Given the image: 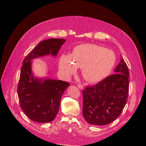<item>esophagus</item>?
<instances>
[{"label": "esophagus", "instance_id": "esophagus-1", "mask_svg": "<svg viewBox=\"0 0 146 146\" xmlns=\"http://www.w3.org/2000/svg\"><path fill=\"white\" fill-rule=\"evenodd\" d=\"M77 86H78V88L79 89H80V90H82V89L84 88V86L82 84H78L77 85Z\"/></svg>", "mask_w": 146, "mask_h": 146}]
</instances>
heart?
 <instances>
[{"instance_id": "1", "label": "heart", "mask_w": 146, "mask_h": 146, "mask_svg": "<svg viewBox=\"0 0 146 146\" xmlns=\"http://www.w3.org/2000/svg\"><path fill=\"white\" fill-rule=\"evenodd\" d=\"M116 64L114 52L104 47L93 44L76 46L72 55L62 54L59 58L58 67L66 78L82 68L83 78L90 83L100 82L110 75Z\"/></svg>"}]
</instances>
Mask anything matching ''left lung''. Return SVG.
<instances>
[{"label": "left lung", "mask_w": 146, "mask_h": 146, "mask_svg": "<svg viewBox=\"0 0 146 146\" xmlns=\"http://www.w3.org/2000/svg\"><path fill=\"white\" fill-rule=\"evenodd\" d=\"M114 71L115 74L82 91L83 116L90 124L111 123L119 117L127 102L129 70L122 58Z\"/></svg>", "instance_id": "left-lung-1"}]
</instances>
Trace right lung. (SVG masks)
<instances>
[{
	"label": "right lung",
	"mask_w": 146,
	"mask_h": 146,
	"mask_svg": "<svg viewBox=\"0 0 146 146\" xmlns=\"http://www.w3.org/2000/svg\"><path fill=\"white\" fill-rule=\"evenodd\" d=\"M65 42L62 38L41 41L23 62L17 93L22 110L34 122L46 123L55 119L62 96L70 84L55 79L35 77L32 73V60L46 55L56 56Z\"/></svg>",
	"instance_id": "1"
}]
</instances>
